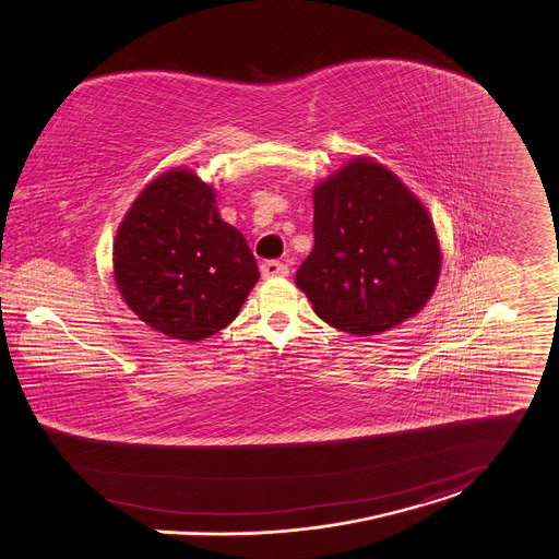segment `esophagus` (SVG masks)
Returning <instances> with one entry per match:
<instances>
[{
    "instance_id": "1",
    "label": "esophagus",
    "mask_w": 559,
    "mask_h": 559,
    "mask_svg": "<svg viewBox=\"0 0 559 559\" xmlns=\"http://www.w3.org/2000/svg\"><path fill=\"white\" fill-rule=\"evenodd\" d=\"M260 273H262V277H284V275H288V266L280 260H264L260 264Z\"/></svg>"
}]
</instances>
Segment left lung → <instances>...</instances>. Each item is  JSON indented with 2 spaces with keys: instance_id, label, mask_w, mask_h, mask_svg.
<instances>
[{
  "instance_id": "left-lung-1",
  "label": "left lung",
  "mask_w": 559,
  "mask_h": 559,
  "mask_svg": "<svg viewBox=\"0 0 559 559\" xmlns=\"http://www.w3.org/2000/svg\"><path fill=\"white\" fill-rule=\"evenodd\" d=\"M313 239L295 282L340 331H389L416 316L438 284L433 222L378 162L356 157L313 190Z\"/></svg>"
}]
</instances>
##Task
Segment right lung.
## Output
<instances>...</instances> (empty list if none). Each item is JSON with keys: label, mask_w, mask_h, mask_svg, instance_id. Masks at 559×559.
<instances>
[{"label": "right lung", "mask_w": 559, "mask_h": 559, "mask_svg": "<svg viewBox=\"0 0 559 559\" xmlns=\"http://www.w3.org/2000/svg\"><path fill=\"white\" fill-rule=\"evenodd\" d=\"M112 260L128 307L181 342L228 326L260 277L246 237L219 217L213 188L181 168L157 177L130 206Z\"/></svg>", "instance_id": "add662e5"}]
</instances>
